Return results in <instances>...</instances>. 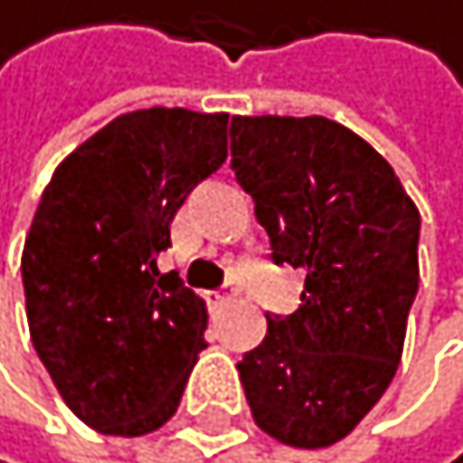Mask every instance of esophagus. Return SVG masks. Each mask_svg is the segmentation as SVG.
Returning <instances> with one entry per match:
<instances>
[{
  "instance_id": "1",
  "label": "esophagus",
  "mask_w": 463,
  "mask_h": 463,
  "mask_svg": "<svg viewBox=\"0 0 463 463\" xmlns=\"http://www.w3.org/2000/svg\"><path fill=\"white\" fill-rule=\"evenodd\" d=\"M236 295H239V288H236L233 283H227L224 288H218V291H215V303H230Z\"/></svg>"
}]
</instances>
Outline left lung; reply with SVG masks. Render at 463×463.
I'll return each mask as SVG.
<instances>
[{
	"mask_svg": "<svg viewBox=\"0 0 463 463\" xmlns=\"http://www.w3.org/2000/svg\"><path fill=\"white\" fill-rule=\"evenodd\" d=\"M233 168L300 306L239 362L256 426L298 449L347 438L397 373L420 213L388 160L324 116H233Z\"/></svg>",
	"mask_w": 463,
	"mask_h": 463,
	"instance_id": "obj_1",
	"label": "left lung"
}]
</instances>
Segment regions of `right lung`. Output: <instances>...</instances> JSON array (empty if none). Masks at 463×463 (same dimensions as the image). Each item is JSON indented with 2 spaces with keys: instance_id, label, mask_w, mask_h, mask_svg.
Segmentation results:
<instances>
[{
  "instance_id": "right-lung-1",
  "label": "right lung",
  "mask_w": 463,
  "mask_h": 463,
  "mask_svg": "<svg viewBox=\"0 0 463 463\" xmlns=\"http://www.w3.org/2000/svg\"><path fill=\"white\" fill-rule=\"evenodd\" d=\"M227 118L116 116L43 189L23 248L28 333L63 402L101 435L160 429L207 347V303L157 256L186 195L227 160Z\"/></svg>"
}]
</instances>
